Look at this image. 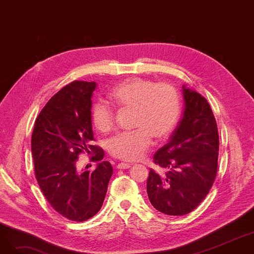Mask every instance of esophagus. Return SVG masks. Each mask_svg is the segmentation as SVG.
Returning a JSON list of instances; mask_svg holds the SVG:
<instances>
[{"label":"esophagus","instance_id":"1","mask_svg":"<svg viewBox=\"0 0 254 254\" xmlns=\"http://www.w3.org/2000/svg\"><path fill=\"white\" fill-rule=\"evenodd\" d=\"M116 168L119 169V170H125V169L130 168V165H129V164H127V163H119V164L116 166Z\"/></svg>","mask_w":254,"mask_h":254}]
</instances>
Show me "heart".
Returning a JSON list of instances; mask_svg holds the SVG:
<instances>
[{
    "label": "heart",
    "instance_id": "b5f03b06",
    "mask_svg": "<svg viewBox=\"0 0 254 254\" xmlns=\"http://www.w3.org/2000/svg\"><path fill=\"white\" fill-rule=\"evenodd\" d=\"M115 106L132 109V131L118 132L107 143L109 153L126 162H135L148 151L152 137L168 139L179 122L181 105L177 90L168 83L132 77L116 84L110 91ZM91 122L102 131H109L114 125L115 113L103 101H96L90 110Z\"/></svg>",
    "mask_w": 254,
    "mask_h": 254
}]
</instances>
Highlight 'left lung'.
Wrapping results in <instances>:
<instances>
[{
	"label": "left lung",
	"instance_id": "1",
	"mask_svg": "<svg viewBox=\"0 0 254 254\" xmlns=\"http://www.w3.org/2000/svg\"><path fill=\"white\" fill-rule=\"evenodd\" d=\"M185 108L170 141L153 155L147 194L151 205L167 215L181 216L194 210L209 193L218 168L219 136L208 101L183 86Z\"/></svg>",
	"mask_w": 254,
	"mask_h": 254
}]
</instances>
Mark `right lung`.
<instances>
[{"mask_svg": "<svg viewBox=\"0 0 254 254\" xmlns=\"http://www.w3.org/2000/svg\"><path fill=\"white\" fill-rule=\"evenodd\" d=\"M96 82L75 81L53 96L39 113L32 134L35 176L47 202L59 214L85 221L100 211L113 169L101 162L104 150L97 145L91 127V96ZM100 161L95 171L79 173L75 162L81 153Z\"/></svg>", "mask_w": 254, "mask_h": 254, "instance_id": "right-lung-1", "label": "right lung"}]
</instances>
